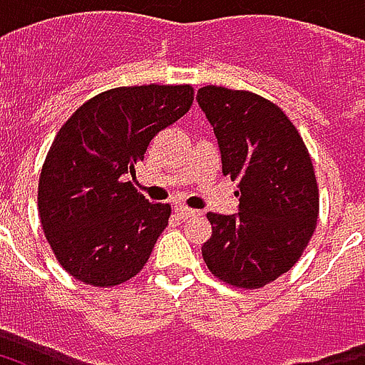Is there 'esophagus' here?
<instances>
[{
  "instance_id": "obj_1",
  "label": "esophagus",
  "mask_w": 365,
  "mask_h": 365,
  "mask_svg": "<svg viewBox=\"0 0 365 365\" xmlns=\"http://www.w3.org/2000/svg\"><path fill=\"white\" fill-rule=\"evenodd\" d=\"M175 213L180 215L182 219H187V217H193V215H195V211L185 205H175Z\"/></svg>"
}]
</instances>
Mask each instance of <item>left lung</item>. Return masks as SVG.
<instances>
[{
    "mask_svg": "<svg viewBox=\"0 0 365 365\" xmlns=\"http://www.w3.org/2000/svg\"><path fill=\"white\" fill-rule=\"evenodd\" d=\"M199 107L213 125L222 174L238 182V215L207 213L201 246L209 272L238 289H260L289 272L313 237L319 183L303 138L266 97L205 86Z\"/></svg>",
    "mask_w": 365,
    "mask_h": 365,
    "instance_id": "left-lung-1",
    "label": "left lung"
}]
</instances>
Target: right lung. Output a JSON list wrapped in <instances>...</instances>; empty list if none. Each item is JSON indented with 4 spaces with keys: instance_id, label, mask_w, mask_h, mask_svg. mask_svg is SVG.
Instances as JSON below:
<instances>
[{
    "instance_id": "obj_1",
    "label": "right lung",
    "mask_w": 365,
    "mask_h": 365,
    "mask_svg": "<svg viewBox=\"0 0 365 365\" xmlns=\"http://www.w3.org/2000/svg\"><path fill=\"white\" fill-rule=\"evenodd\" d=\"M191 103L190 83L113 88L78 107L52 140L38 217L58 264L78 282L113 287L148 262L172 207L144 199L127 175Z\"/></svg>"
}]
</instances>
